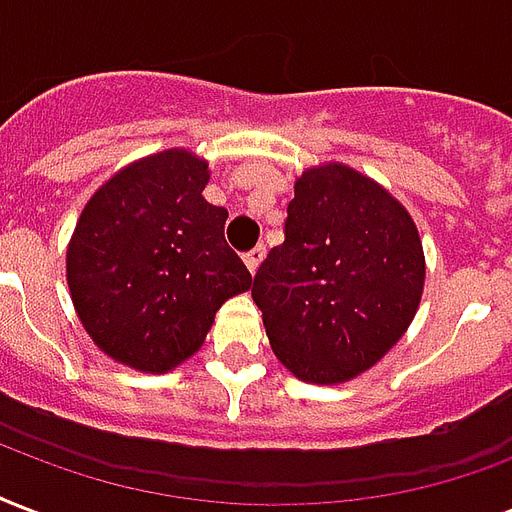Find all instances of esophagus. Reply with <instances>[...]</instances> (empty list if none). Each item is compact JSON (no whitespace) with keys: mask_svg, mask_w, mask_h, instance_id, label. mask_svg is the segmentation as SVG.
I'll return each mask as SVG.
<instances>
[{"mask_svg":"<svg viewBox=\"0 0 512 512\" xmlns=\"http://www.w3.org/2000/svg\"><path fill=\"white\" fill-rule=\"evenodd\" d=\"M263 257H265V247H263V244H260V247H255V249H249L247 255H244V263H247L249 273H255L257 268H260V263H263Z\"/></svg>","mask_w":512,"mask_h":512,"instance_id":"esophagus-1","label":"esophagus"}]
</instances>
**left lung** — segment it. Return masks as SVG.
I'll return each instance as SVG.
<instances>
[{
    "label": "left lung",
    "instance_id": "1",
    "mask_svg": "<svg viewBox=\"0 0 512 512\" xmlns=\"http://www.w3.org/2000/svg\"><path fill=\"white\" fill-rule=\"evenodd\" d=\"M424 249L411 214L360 171H303L284 244L257 268L252 298L273 354L308 384H343L373 368L416 317Z\"/></svg>",
    "mask_w": 512,
    "mask_h": 512
}]
</instances>
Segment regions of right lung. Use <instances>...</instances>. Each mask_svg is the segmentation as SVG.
I'll return each mask as SVG.
<instances>
[{
    "mask_svg": "<svg viewBox=\"0 0 512 512\" xmlns=\"http://www.w3.org/2000/svg\"><path fill=\"white\" fill-rule=\"evenodd\" d=\"M209 163L163 150L120 169L85 204L66 249L77 317L115 362L166 373L201 349L214 314L252 287L206 201Z\"/></svg>",
    "mask_w": 512,
    "mask_h": 512,
    "instance_id": "1",
    "label": "right lung"
}]
</instances>
